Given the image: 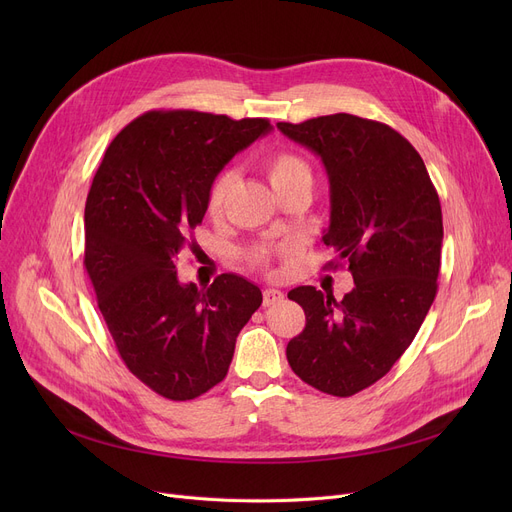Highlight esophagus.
Returning a JSON list of instances; mask_svg holds the SVG:
<instances>
[{"label": "esophagus", "instance_id": "obj_1", "mask_svg": "<svg viewBox=\"0 0 512 512\" xmlns=\"http://www.w3.org/2000/svg\"><path fill=\"white\" fill-rule=\"evenodd\" d=\"M284 299V292L276 288H265L263 290V307H272L278 305Z\"/></svg>", "mask_w": 512, "mask_h": 512}]
</instances>
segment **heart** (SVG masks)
Here are the masks:
<instances>
[{"instance_id":"obj_1","label":"heart","mask_w":512,"mask_h":512,"mask_svg":"<svg viewBox=\"0 0 512 512\" xmlns=\"http://www.w3.org/2000/svg\"><path fill=\"white\" fill-rule=\"evenodd\" d=\"M263 170L267 180L274 186V191L282 197L292 188L297 186H311L313 174H311V166L307 164V159L299 153L282 149V151H274L272 155H267L263 161ZM234 186V172L232 170H222L218 176L213 178L209 193H207V211L211 215H220L224 211V205L228 201V195ZM284 253H288V249L280 247H267V245H257L253 249L247 251V261L249 265L257 267V270H270L272 263L276 257H282Z\"/></svg>"}]
</instances>
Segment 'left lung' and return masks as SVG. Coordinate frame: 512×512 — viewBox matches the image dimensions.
Returning a JSON list of instances; mask_svg holds the SVG:
<instances>
[{"label": "left lung", "mask_w": 512, "mask_h": 512, "mask_svg": "<svg viewBox=\"0 0 512 512\" xmlns=\"http://www.w3.org/2000/svg\"><path fill=\"white\" fill-rule=\"evenodd\" d=\"M278 128L324 161L332 205L324 242L355 280L342 301L313 286L288 292L307 324L286 357L319 392L353 396L392 369L436 299L444 236L438 191L421 155L388 124L332 114Z\"/></svg>", "instance_id": "obj_1"}]
</instances>
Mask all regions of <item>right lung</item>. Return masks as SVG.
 Listing matches in <instances>:
<instances>
[{
  "label": "right lung",
  "instance_id": "right-lung-1",
  "mask_svg": "<svg viewBox=\"0 0 512 512\" xmlns=\"http://www.w3.org/2000/svg\"><path fill=\"white\" fill-rule=\"evenodd\" d=\"M270 120L153 110L107 147L85 205V270L118 355L159 396L193 400L220 384L261 290L222 274L180 284L213 178Z\"/></svg>",
  "mask_w": 512,
  "mask_h": 512
}]
</instances>
